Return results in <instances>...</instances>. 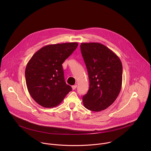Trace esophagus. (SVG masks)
Masks as SVG:
<instances>
[{"instance_id": "1", "label": "esophagus", "mask_w": 151, "mask_h": 151, "mask_svg": "<svg viewBox=\"0 0 151 151\" xmlns=\"http://www.w3.org/2000/svg\"><path fill=\"white\" fill-rule=\"evenodd\" d=\"M76 87H77V85H72V88L73 90L76 89Z\"/></svg>"}]
</instances>
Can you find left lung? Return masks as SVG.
<instances>
[{
  "label": "left lung",
  "instance_id": "left-lung-1",
  "mask_svg": "<svg viewBox=\"0 0 151 151\" xmlns=\"http://www.w3.org/2000/svg\"><path fill=\"white\" fill-rule=\"evenodd\" d=\"M80 47L90 81L83 104L88 110L100 112L109 107L120 93L122 63L112 50L100 43H81Z\"/></svg>",
  "mask_w": 151,
  "mask_h": 151
}]
</instances>
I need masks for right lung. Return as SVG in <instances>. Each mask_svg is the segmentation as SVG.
I'll return each mask as SVG.
<instances>
[{
    "instance_id": "obj_1",
    "label": "right lung",
    "mask_w": 151,
    "mask_h": 151,
    "mask_svg": "<svg viewBox=\"0 0 151 151\" xmlns=\"http://www.w3.org/2000/svg\"><path fill=\"white\" fill-rule=\"evenodd\" d=\"M78 45L77 42L48 45L35 52L29 61L25 70L27 90L40 106H57L72 90L64 81L62 64Z\"/></svg>"
}]
</instances>
